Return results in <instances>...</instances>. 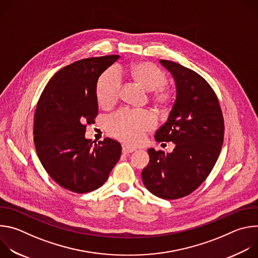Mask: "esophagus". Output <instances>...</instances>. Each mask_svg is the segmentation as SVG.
I'll return each mask as SVG.
<instances>
[{
    "label": "esophagus",
    "mask_w": 258,
    "mask_h": 258,
    "mask_svg": "<svg viewBox=\"0 0 258 258\" xmlns=\"http://www.w3.org/2000/svg\"><path fill=\"white\" fill-rule=\"evenodd\" d=\"M135 151V148H133V147H130V146H123L122 147V153L123 154H130V153H133Z\"/></svg>",
    "instance_id": "34e87169"
}]
</instances>
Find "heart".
Listing matches in <instances>:
<instances>
[{
	"label": "heart",
	"instance_id": "obj_1",
	"mask_svg": "<svg viewBox=\"0 0 258 258\" xmlns=\"http://www.w3.org/2000/svg\"><path fill=\"white\" fill-rule=\"evenodd\" d=\"M132 81L146 92H149L150 99L159 108H168L175 99L174 89L166 85L165 73L148 61L133 63L126 69ZM120 78L113 68L106 69L99 77L96 85L98 103L109 108L113 106L119 96ZM156 124L155 117L148 111H134L121 109L106 120V130L109 135L127 144H139L147 132Z\"/></svg>",
	"mask_w": 258,
	"mask_h": 258
}]
</instances>
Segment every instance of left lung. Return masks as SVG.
I'll list each match as a JSON object with an SVG mask.
<instances>
[{
    "instance_id": "left-lung-1",
    "label": "left lung",
    "mask_w": 258,
    "mask_h": 258,
    "mask_svg": "<svg viewBox=\"0 0 258 258\" xmlns=\"http://www.w3.org/2000/svg\"><path fill=\"white\" fill-rule=\"evenodd\" d=\"M160 63L174 78L176 99L154 137L175 147L171 153L149 149L142 179L153 195L173 200L190 195L207 178L222 150L225 123L215 92L200 75L172 61Z\"/></svg>"
}]
</instances>
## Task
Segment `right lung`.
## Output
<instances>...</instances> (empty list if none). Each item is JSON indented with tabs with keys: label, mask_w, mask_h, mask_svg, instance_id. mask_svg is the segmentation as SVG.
Returning <instances> with one entry per match:
<instances>
[{
	"label": "right lung",
	"mask_w": 258,
	"mask_h": 258,
	"mask_svg": "<svg viewBox=\"0 0 258 258\" xmlns=\"http://www.w3.org/2000/svg\"><path fill=\"white\" fill-rule=\"evenodd\" d=\"M119 55L79 60L61 68L45 87L33 114V142L48 174L62 188L84 194L107 180L121 155L109 138L94 144L85 138L98 115L96 85Z\"/></svg>",
	"instance_id": "obj_1"
}]
</instances>
